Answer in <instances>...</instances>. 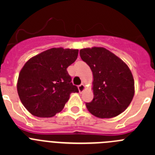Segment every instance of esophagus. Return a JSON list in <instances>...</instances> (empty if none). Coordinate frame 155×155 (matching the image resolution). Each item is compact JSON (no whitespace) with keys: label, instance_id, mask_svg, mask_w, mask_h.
I'll list each match as a JSON object with an SVG mask.
<instances>
[{"label":"esophagus","instance_id":"34e87169","mask_svg":"<svg viewBox=\"0 0 155 155\" xmlns=\"http://www.w3.org/2000/svg\"><path fill=\"white\" fill-rule=\"evenodd\" d=\"M84 88H85V87H84V84H81L80 85L78 86V90L80 92H82V91H84Z\"/></svg>","mask_w":155,"mask_h":155}]
</instances>
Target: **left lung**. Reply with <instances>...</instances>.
Instances as JSON below:
<instances>
[{
  "label": "left lung",
  "mask_w": 155,
  "mask_h": 155,
  "mask_svg": "<svg viewBox=\"0 0 155 155\" xmlns=\"http://www.w3.org/2000/svg\"><path fill=\"white\" fill-rule=\"evenodd\" d=\"M80 56L94 78V98L85 103L87 110L98 118H113L123 113L134 95V78L128 66L102 47L82 49Z\"/></svg>",
  "instance_id": "obj_1"
}]
</instances>
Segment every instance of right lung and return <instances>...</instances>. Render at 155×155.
Returning a JSON list of instances; mask_svg holds the SVG:
<instances>
[{
	"mask_svg": "<svg viewBox=\"0 0 155 155\" xmlns=\"http://www.w3.org/2000/svg\"><path fill=\"white\" fill-rule=\"evenodd\" d=\"M78 55V50L52 48L25 63L19 74L17 90L21 103L31 114L55 116L64 109L71 93L78 92L67 71Z\"/></svg>",
	"mask_w": 155,
	"mask_h": 155,
	"instance_id": "right-lung-1",
	"label": "right lung"
}]
</instances>
